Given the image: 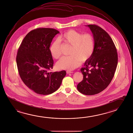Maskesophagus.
<instances>
[{
    "mask_svg": "<svg viewBox=\"0 0 133 133\" xmlns=\"http://www.w3.org/2000/svg\"><path fill=\"white\" fill-rule=\"evenodd\" d=\"M66 73H67V74H70V73H73V72L72 71H69V70H68V71H66Z\"/></svg>",
    "mask_w": 133,
    "mask_h": 133,
    "instance_id": "esophagus-1",
    "label": "esophagus"
}]
</instances>
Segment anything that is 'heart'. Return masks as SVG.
<instances>
[{
    "label": "heart",
    "instance_id": "b5f03b06",
    "mask_svg": "<svg viewBox=\"0 0 133 133\" xmlns=\"http://www.w3.org/2000/svg\"><path fill=\"white\" fill-rule=\"evenodd\" d=\"M60 39L72 46L70 56L63 57L57 62L56 66L60 70H71L78 67L81 61H88L93 54L95 42L93 36L89 33L83 34L75 30H70L61 35ZM61 43L58 39L53 42L50 47L52 57L57 59L62 55Z\"/></svg>",
    "mask_w": 133,
    "mask_h": 133
}]
</instances>
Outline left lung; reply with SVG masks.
I'll return each instance as SVG.
<instances>
[{"label": "left lung", "mask_w": 133, "mask_h": 133, "mask_svg": "<svg viewBox=\"0 0 133 133\" xmlns=\"http://www.w3.org/2000/svg\"><path fill=\"white\" fill-rule=\"evenodd\" d=\"M87 26L93 35L95 48L91 57L81 69L83 78L77 89L85 95H94L110 84L117 65L118 55L112 39L106 31L95 24Z\"/></svg>", "instance_id": "left-lung-1"}]
</instances>
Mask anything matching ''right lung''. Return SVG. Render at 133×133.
<instances>
[{
    "mask_svg": "<svg viewBox=\"0 0 133 133\" xmlns=\"http://www.w3.org/2000/svg\"><path fill=\"white\" fill-rule=\"evenodd\" d=\"M59 33L54 29H36L26 35L18 49L16 62L20 76L37 94H52L60 87L66 76L65 70L49 71L54 63L50 44Z\"/></svg>",
    "mask_w": 133,
    "mask_h": 133,
    "instance_id": "obj_1",
    "label": "right lung"
}]
</instances>
